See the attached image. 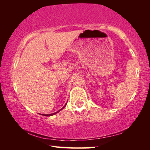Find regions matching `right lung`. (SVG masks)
I'll return each instance as SVG.
<instances>
[{"label": "right lung", "instance_id": "obj_1", "mask_svg": "<svg viewBox=\"0 0 150 150\" xmlns=\"http://www.w3.org/2000/svg\"><path fill=\"white\" fill-rule=\"evenodd\" d=\"M66 106V105L64 106H63V107L62 108V109H60V110H59V111H57V112H55V113H52V114H50V115H44V116H52V115H55V114H56V113H57V112H59L60 111V110H62V109L63 108H64L65 107V106Z\"/></svg>", "mask_w": 150, "mask_h": 150}]
</instances>
